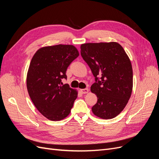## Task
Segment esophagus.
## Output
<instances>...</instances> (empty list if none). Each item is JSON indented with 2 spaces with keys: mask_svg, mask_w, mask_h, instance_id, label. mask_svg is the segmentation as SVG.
<instances>
[{
  "mask_svg": "<svg viewBox=\"0 0 159 159\" xmlns=\"http://www.w3.org/2000/svg\"><path fill=\"white\" fill-rule=\"evenodd\" d=\"M88 92H89V89L88 88L81 89V93L82 94H86V93H88Z\"/></svg>",
  "mask_w": 159,
  "mask_h": 159,
  "instance_id": "1",
  "label": "esophagus"
}]
</instances>
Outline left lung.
Returning <instances> with one entry per match:
<instances>
[{
  "mask_svg": "<svg viewBox=\"0 0 159 159\" xmlns=\"http://www.w3.org/2000/svg\"><path fill=\"white\" fill-rule=\"evenodd\" d=\"M80 48L81 57L95 79L91 91L97 95L98 102L92 112L99 118L113 119L124 109L131 98V60L123 48L115 42L85 43Z\"/></svg>",
  "mask_w": 159,
  "mask_h": 159,
  "instance_id": "left-lung-1",
  "label": "left lung"
}]
</instances>
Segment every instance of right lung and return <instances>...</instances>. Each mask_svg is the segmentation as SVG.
Segmentation results:
<instances>
[{
  "instance_id": "right-lung-1",
  "label": "right lung",
  "mask_w": 159,
  "mask_h": 159,
  "mask_svg": "<svg viewBox=\"0 0 159 159\" xmlns=\"http://www.w3.org/2000/svg\"><path fill=\"white\" fill-rule=\"evenodd\" d=\"M80 55L73 45L44 46L33 56L26 76L28 94L42 115L50 121L68 116L78 91L63 84L68 67Z\"/></svg>"
}]
</instances>
